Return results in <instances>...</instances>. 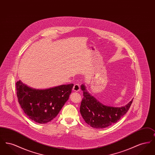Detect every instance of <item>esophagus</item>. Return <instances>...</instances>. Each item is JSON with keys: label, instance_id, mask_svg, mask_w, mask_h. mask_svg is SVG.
<instances>
[{"label": "esophagus", "instance_id": "obj_1", "mask_svg": "<svg viewBox=\"0 0 155 155\" xmlns=\"http://www.w3.org/2000/svg\"><path fill=\"white\" fill-rule=\"evenodd\" d=\"M73 91H75V92H78V91H80V85L79 84H75L74 85V87H73Z\"/></svg>", "mask_w": 155, "mask_h": 155}]
</instances>
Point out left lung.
Masks as SVG:
<instances>
[{
	"label": "left lung",
	"instance_id": "1",
	"mask_svg": "<svg viewBox=\"0 0 155 155\" xmlns=\"http://www.w3.org/2000/svg\"><path fill=\"white\" fill-rule=\"evenodd\" d=\"M84 97L80 106V113L85 121L93 128H103L116 123L129 110L133 99L125 106L116 107L104 105L91 95L85 86L82 85Z\"/></svg>",
	"mask_w": 155,
	"mask_h": 155
}]
</instances>
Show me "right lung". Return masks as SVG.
I'll list each match as a JSON object with an SVG mask.
<instances>
[{
    "instance_id": "obj_1",
    "label": "right lung",
    "mask_w": 155,
    "mask_h": 155,
    "mask_svg": "<svg viewBox=\"0 0 155 155\" xmlns=\"http://www.w3.org/2000/svg\"><path fill=\"white\" fill-rule=\"evenodd\" d=\"M73 86V84H70L37 89L20 80L16 82L17 96L22 110L31 120L45 124L57 116L68 99Z\"/></svg>"
}]
</instances>
